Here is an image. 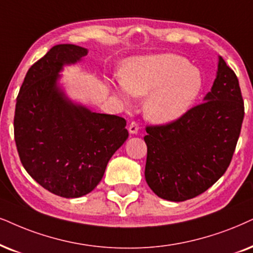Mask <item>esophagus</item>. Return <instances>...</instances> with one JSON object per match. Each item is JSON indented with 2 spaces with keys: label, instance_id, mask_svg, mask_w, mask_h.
<instances>
[{
  "label": "esophagus",
  "instance_id": "obj_1",
  "mask_svg": "<svg viewBox=\"0 0 253 253\" xmlns=\"http://www.w3.org/2000/svg\"><path fill=\"white\" fill-rule=\"evenodd\" d=\"M128 130L130 134H136L139 132V124H137L136 121H132L128 126Z\"/></svg>",
  "mask_w": 253,
  "mask_h": 253
}]
</instances>
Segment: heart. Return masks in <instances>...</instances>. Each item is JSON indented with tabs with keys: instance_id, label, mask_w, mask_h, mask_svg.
I'll return each mask as SVG.
<instances>
[{
	"instance_id": "b5f03b06",
	"label": "heart",
	"mask_w": 253,
	"mask_h": 253,
	"mask_svg": "<svg viewBox=\"0 0 253 253\" xmlns=\"http://www.w3.org/2000/svg\"><path fill=\"white\" fill-rule=\"evenodd\" d=\"M114 94L130 103L132 95H148L145 114L158 124L170 123L190 110L203 87V76L188 59L175 53L130 58L120 79L110 82Z\"/></svg>"
}]
</instances>
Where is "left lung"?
<instances>
[{
	"instance_id": "left-lung-1",
	"label": "left lung",
	"mask_w": 253,
	"mask_h": 253,
	"mask_svg": "<svg viewBox=\"0 0 253 253\" xmlns=\"http://www.w3.org/2000/svg\"><path fill=\"white\" fill-rule=\"evenodd\" d=\"M243 119L238 78L219 57L211 91L178 119L146 126L145 177L159 197L190 200L209 189L231 162Z\"/></svg>"
}]
</instances>
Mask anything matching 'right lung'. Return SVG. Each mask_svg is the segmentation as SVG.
I'll use <instances>...</instances> for the list:
<instances>
[{"mask_svg": "<svg viewBox=\"0 0 253 253\" xmlns=\"http://www.w3.org/2000/svg\"><path fill=\"white\" fill-rule=\"evenodd\" d=\"M86 55L73 44L51 47L28 70L16 99L14 134L22 165L44 189L65 198L91 193L128 137L124 118L72 104L57 86L63 65Z\"/></svg>", "mask_w": 253, "mask_h": 253, "instance_id": "right-lung-1", "label": "right lung"}]
</instances>
